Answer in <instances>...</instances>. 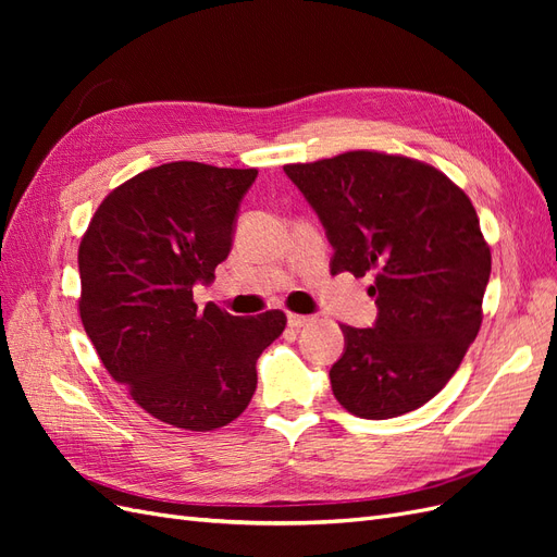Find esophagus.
I'll use <instances>...</instances> for the list:
<instances>
[{
    "instance_id": "34e87169",
    "label": "esophagus",
    "mask_w": 557,
    "mask_h": 557,
    "mask_svg": "<svg viewBox=\"0 0 557 557\" xmlns=\"http://www.w3.org/2000/svg\"><path fill=\"white\" fill-rule=\"evenodd\" d=\"M311 315H299V313H288V325L290 327H305V325H309L311 323Z\"/></svg>"
}]
</instances>
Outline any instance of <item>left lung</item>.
<instances>
[{
  "label": "left lung",
  "instance_id": "1",
  "mask_svg": "<svg viewBox=\"0 0 557 557\" xmlns=\"http://www.w3.org/2000/svg\"><path fill=\"white\" fill-rule=\"evenodd\" d=\"M283 172L318 213L334 274H374L372 327L342 325L332 393L350 413L385 420L423 407L450 381L481 327L491 278L469 197L434 166L350 150Z\"/></svg>",
  "mask_w": 557,
  "mask_h": 557
}]
</instances>
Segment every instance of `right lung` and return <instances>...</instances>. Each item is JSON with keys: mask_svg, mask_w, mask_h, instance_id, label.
I'll use <instances>...</instances> for the list:
<instances>
[{"mask_svg": "<svg viewBox=\"0 0 557 557\" xmlns=\"http://www.w3.org/2000/svg\"><path fill=\"white\" fill-rule=\"evenodd\" d=\"M258 170L166 162L115 188L78 248L83 327L115 383L166 425L209 432L242 416L256 362L285 330L283 311L239 318L213 301L242 199Z\"/></svg>", "mask_w": 557, "mask_h": 557, "instance_id": "obj_1", "label": "right lung"}]
</instances>
